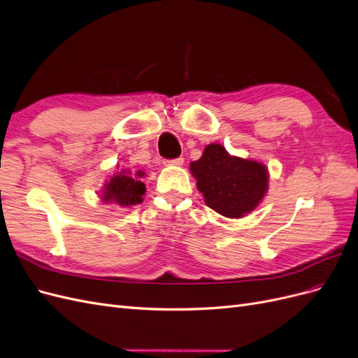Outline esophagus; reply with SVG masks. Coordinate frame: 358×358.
I'll use <instances>...</instances> for the list:
<instances>
[{
  "label": "esophagus",
  "instance_id": "esophagus-1",
  "mask_svg": "<svg viewBox=\"0 0 358 358\" xmlns=\"http://www.w3.org/2000/svg\"><path fill=\"white\" fill-rule=\"evenodd\" d=\"M164 164H166V166L180 167V166H183V158L179 157V158H176V159H167V161H164Z\"/></svg>",
  "mask_w": 358,
  "mask_h": 358
}]
</instances>
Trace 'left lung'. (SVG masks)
Masks as SVG:
<instances>
[{
	"mask_svg": "<svg viewBox=\"0 0 358 358\" xmlns=\"http://www.w3.org/2000/svg\"><path fill=\"white\" fill-rule=\"evenodd\" d=\"M189 171L197 180L204 203L230 220L254 212L268 189V170L262 161L231 155L220 143L204 148Z\"/></svg>",
	"mask_w": 358,
	"mask_h": 358,
	"instance_id": "obj_1",
	"label": "left lung"
}]
</instances>
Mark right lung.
I'll return each instance as SVG.
<instances>
[{
    "label": "right lung",
    "mask_w": 358,
    "mask_h": 358,
    "mask_svg": "<svg viewBox=\"0 0 358 358\" xmlns=\"http://www.w3.org/2000/svg\"><path fill=\"white\" fill-rule=\"evenodd\" d=\"M145 176L146 173L143 170H116L109 180H106L99 197L107 204L113 203L119 208H133L143 201L146 185L142 179Z\"/></svg>",
    "instance_id": "obj_1"
}]
</instances>
